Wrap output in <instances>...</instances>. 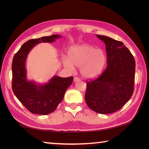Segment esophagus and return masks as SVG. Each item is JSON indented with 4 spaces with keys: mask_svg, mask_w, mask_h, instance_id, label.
<instances>
[{
    "mask_svg": "<svg viewBox=\"0 0 149 149\" xmlns=\"http://www.w3.org/2000/svg\"><path fill=\"white\" fill-rule=\"evenodd\" d=\"M80 81V79L77 77H74V82H77V81Z\"/></svg>",
    "mask_w": 149,
    "mask_h": 149,
    "instance_id": "esophagus-1",
    "label": "esophagus"
}]
</instances>
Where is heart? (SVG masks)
<instances>
[{
    "instance_id": "heart-1",
    "label": "heart",
    "mask_w": 149,
    "mask_h": 149,
    "mask_svg": "<svg viewBox=\"0 0 149 149\" xmlns=\"http://www.w3.org/2000/svg\"><path fill=\"white\" fill-rule=\"evenodd\" d=\"M106 60V54L102 49L82 44L70 47L68 58L65 57L62 61L65 67L70 70H74V66L80 67V72L84 77L92 79L102 73Z\"/></svg>"
}]
</instances>
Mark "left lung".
<instances>
[{
	"label": "left lung",
	"instance_id": "obj_1",
	"mask_svg": "<svg viewBox=\"0 0 149 149\" xmlns=\"http://www.w3.org/2000/svg\"><path fill=\"white\" fill-rule=\"evenodd\" d=\"M97 36L106 45L107 68L99 78L87 82L85 101L94 111L109 114L122 108L132 95L135 60L122 42Z\"/></svg>",
	"mask_w": 149,
	"mask_h": 149
}]
</instances>
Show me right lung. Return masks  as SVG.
I'll use <instances>...</instances> for the list:
<instances>
[{
	"label": "right lung",
	"instance_id": "right-lung-1",
	"mask_svg": "<svg viewBox=\"0 0 149 149\" xmlns=\"http://www.w3.org/2000/svg\"><path fill=\"white\" fill-rule=\"evenodd\" d=\"M61 37L54 34L27 41L13 59V91L19 101L32 113L45 115L55 111L63 100L66 89L73 82V77H60L56 75L50 79L49 83L43 84H38L27 79L26 61L31 49L36 44L51 43Z\"/></svg>",
	"mask_w": 149,
	"mask_h": 149
}]
</instances>
